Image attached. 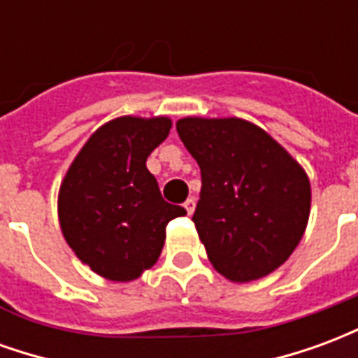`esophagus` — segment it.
I'll return each instance as SVG.
<instances>
[{
	"label": "esophagus",
	"mask_w": 358,
	"mask_h": 358,
	"mask_svg": "<svg viewBox=\"0 0 358 358\" xmlns=\"http://www.w3.org/2000/svg\"><path fill=\"white\" fill-rule=\"evenodd\" d=\"M184 209L187 210V215H194V210H195V199H194V197H189V199L184 203Z\"/></svg>",
	"instance_id": "34e87169"
}]
</instances>
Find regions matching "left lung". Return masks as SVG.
<instances>
[{"instance_id": "obj_1", "label": "left lung", "mask_w": 358, "mask_h": 358, "mask_svg": "<svg viewBox=\"0 0 358 358\" xmlns=\"http://www.w3.org/2000/svg\"><path fill=\"white\" fill-rule=\"evenodd\" d=\"M176 130L201 169L192 220L210 264L236 284L268 276L289 259L307 228L305 169L243 118L186 117Z\"/></svg>"}]
</instances>
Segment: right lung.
<instances>
[{
    "instance_id": "1",
    "label": "right lung",
    "mask_w": 358,
    "mask_h": 358,
    "mask_svg": "<svg viewBox=\"0 0 358 358\" xmlns=\"http://www.w3.org/2000/svg\"><path fill=\"white\" fill-rule=\"evenodd\" d=\"M169 117H118L99 126L59 187L63 238L82 263L110 282H132L157 263L166 224L186 209L159 192L145 161L171 132Z\"/></svg>"
}]
</instances>
